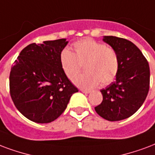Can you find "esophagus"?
<instances>
[{
  "mask_svg": "<svg viewBox=\"0 0 155 155\" xmlns=\"http://www.w3.org/2000/svg\"><path fill=\"white\" fill-rule=\"evenodd\" d=\"M80 91L82 92L83 93H85V94H88V93H90L91 91L89 90H85V89H80Z\"/></svg>",
  "mask_w": 155,
  "mask_h": 155,
  "instance_id": "34e87169",
  "label": "esophagus"
}]
</instances>
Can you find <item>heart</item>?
Masks as SVG:
<instances>
[{
	"mask_svg": "<svg viewBox=\"0 0 155 155\" xmlns=\"http://www.w3.org/2000/svg\"><path fill=\"white\" fill-rule=\"evenodd\" d=\"M75 53L64 49L60 55V62L65 74L72 80L84 64L85 72L75 78L74 83L80 88H93L99 83L106 85L112 82L119 71L116 52L91 38H86L73 45Z\"/></svg>",
	"mask_w": 155,
	"mask_h": 155,
	"instance_id": "obj_1",
	"label": "heart"
}]
</instances>
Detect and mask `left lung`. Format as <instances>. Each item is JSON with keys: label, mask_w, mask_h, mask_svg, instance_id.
I'll list each match as a JSON object with an SVG mask.
<instances>
[{"label": "left lung", "mask_w": 155, "mask_h": 155, "mask_svg": "<svg viewBox=\"0 0 155 155\" xmlns=\"http://www.w3.org/2000/svg\"><path fill=\"white\" fill-rule=\"evenodd\" d=\"M102 41L116 52L119 71L115 81L101 90L103 100L95 110L109 121L125 120L137 111L147 97L149 63L140 49L126 39L106 35Z\"/></svg>", "instance_id": "1"}]
</instances>
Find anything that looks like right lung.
Wrapping results in <instances>:
<instances>
[{
  "instance_id": "1",
  "label": "right lung",
  "mask_w": 155,
  "mask_h": 155,
  "mask_svg": "<svg viewBox=\"0 0 155 155\" xmlns=\"http://www.w3.org/2000/svg\"><path fill=\"white\" fill-rule=\"evenodd\" d=\"M67 39L31 44L22 49L9 75L10 96L28 120L47 124L63 113L78 89L65 74L60 55Z\"/></svg>"
}]
</instances>
